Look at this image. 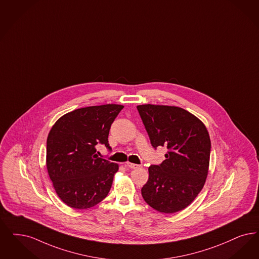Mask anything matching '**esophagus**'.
Segmentation results:
<instances>
[{
    "label": "esophagus",
    "instance_id": "34e87169",
    "mask_svg": "<svg viewBox=\"0 0 259 259\" xmlns=\"http://www.w3.org/2000/svg\"><path fill=\"white\" fill-rule=\"evenodd\" d=\"M125 166H128V167H130V168H138V167H140V165H137V164H133V163H129V162H127L126 164H125Z\"/></svg>",
    "mask_w": 259,
    "mask_h": 259
}]
</instances>
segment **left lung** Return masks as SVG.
<instances>
[{
  "instance_id": "left-lung-1",
  "label": "left lung",
  "mask_w": 259,
  "mask_h": 259,
  "mask_svg": "<svg viewBox=\"0 0 259 259\" xmlns=\"http://www.w3.org/2000/svg\"><path fill=\"white\" fill-rule=\"evenodd\" d=\"M153 147L166 146V160L148 167L145 202L172 214L189 206L205 184L211 141L204 123L186 110L166 105L137 106Z\"/></svg>"
}]
</instances>
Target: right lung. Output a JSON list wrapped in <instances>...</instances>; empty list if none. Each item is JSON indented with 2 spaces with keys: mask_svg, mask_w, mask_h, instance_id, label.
Instances as JSON below:
<instances>
[{
  "mask_svg": "<svg viewBox=\"0 0 259 259\" xmlns=\"http://www.w3.org/2000/svg\"><path fill=\"white\" fill-rule=\"evenodd\" d=\"M123 108L117 104L81 108L63 114L53 125L46 166L58 197L66 205L88 209L109 194L118 165L99 158L96 145L110 148L111 125Z\"/></svg>",
  "mask_w": 259,
  "mask_h": 259,
  "instance_id": "add662e5",
  "label": "right lung"
}]
</instances>
